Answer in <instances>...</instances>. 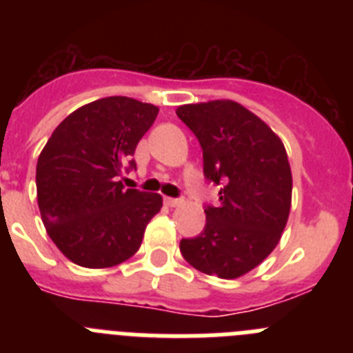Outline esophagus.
I'll return each instance as SVG.
<instances>
[{"label": "esophagus", "instance_id": "esophagus-1", "mask_svg": "<svg viewBox=\"0 0 353 353\" xmlns=\"http://www.w3.org/2000/svg\"><path fill=\"white\" fill-rule=\"evenodd\" d=\"M164 201H166V205H170V207H179V205L183 203L182 198H164Z\"/></svg>", "mask_w": 353, "mask_h": 353}]
</instances>
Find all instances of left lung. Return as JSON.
I'll use <instances>...</instances> for the list:
<instances>
[{
	"mask_svg": "<svg viewBox=\"0 0 353 353\" xmlns=\"http://www.w3.org/2000/svg\"><path fill=\"white\" fill-rule=\"evenodd\" d=\"M203 150V174L221 185L219 205H205L207 223L180 251L194 269L233 279L269 256L286 226L292 171L281 139L233 101L176 109Z\"/></svg>",
	"mask_w": 353,
	"mask_h": 353,
	"instance_id": "8db88e82",
	"label": "left lung"
}]
</instances>
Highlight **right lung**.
<instances>
[{"label": "right lung", "mask_w": 353, "mask_h": 353, "mask_svg": "<svg viewBox=\"0 0 353 353\" xmlns=\"http://www.w3.org/2000/svg\"><path fill=\"white\" fill-rule=\"evenodd\" d=\"M157 113L155 105L129 97L99 99L68 114L43 146L37 162L40 215L74 263L113 267L141 245L162 198L123 189L120 176L136 170L132 155Z\"/></svg>", "instance_id": "obj_1"}]
</instances>
